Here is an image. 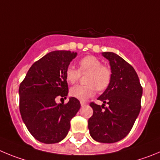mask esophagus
I'll return each instance as SVG.
<instances>
[{"mask_svg":"<svg viewBox=\"0 0 160 160\" xmlns=\"http://www.w3.org/2000/svg\"><path fill=\"white\" fill-rule=\"evenodd\" d=\"M86 104H87V103H86V102L80 101V105H81V106H84V105H86Z\"/></svg>","mask_w":160,"mask_h":160,"instance_id":"esophagus-1","label":"esophagus"}]
</instances>
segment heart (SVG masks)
<instances>
[{
  "mask_svg": "<svg viewBox=\"0 0 160 160\" xmlns=\"http://www.w3.org/2000/svg\"><path fill=\"white\" fill-rule=\"evenodd\" d=\"M78 68L68 65L65 71L68 83H75L78 81L81 74L88 73L87 85H77L70 89V95L80 100H85L95 96L96 89L103 91L109 86L112 80V70L108 66L103 65L101 60L94 56H87L80 59Z\"/></svg>",
  "mask_w": 160,
  "mask_h": 160,
  "instance_id": "heart-1",
  "label": "heart"
}]
</instances>
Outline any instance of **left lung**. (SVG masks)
<instances>
[{"label": "left lung", "mask_w": 160, "mask_h": 160, "mask_svg": "<svg viewBox=\"0 0 160 160\" xmlns=\"http://www.w3.org/2000/svg\"><path fill=\"white\" fill-rule=\"evenodd\" d=\"M102 55L109 60L112 80L98 97L103 105L90 103L93 115L88 119V129L96 141L112 143L121 140L132 130L140 112L143 88L134 68L126 60L111 52Z\"/></svg>", "instance_id": "8db88e82"}]
</instances>
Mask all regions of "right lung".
I'll return each instance as SVG.
<instances>
[{"label": "right lung", "instance_id": "add662e5", "mask_svg": "<svg viewBox=\"0 0 160 160\" xmlns=\"http://www.w3.org/2000/svg\"><path fill=\"white\" fill-rule=\"evenodd\" d=\"M77 52L53 51L36 61L20 84V112L31 135L44 143H58L66 137L70 121L77 115L80 103L69 98L67 103H56L68 93L66 68Z\"/></svg>", "mask_w": 160, "mask_h": 160}]
</instances>
